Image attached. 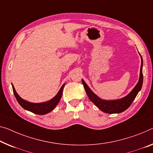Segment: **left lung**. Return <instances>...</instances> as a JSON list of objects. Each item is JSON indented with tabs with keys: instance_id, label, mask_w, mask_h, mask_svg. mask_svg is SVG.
Masks as SVG:
<instances>
[{
	"instance_id": "8db88e82",
	"label": "left lung",
	"mask_w": 153,
	"mask_h": 153,
	"mask_svg": "<svg viewBox=\"0 0 153 153\" xmlns=\"http://www.w3.org/2000/svg\"><path fill=\"white\" fill-rule=\"evenodd\" d=\"M140 55L141 57L142 63H141L139 81H138L137 85L135 86V88L131 90L128 95L122 98H120V99L111 100L102 99V98H100L97 95L95 94L91 91V89L89 88L85 82L84 81V80L82 79V83L83 84L84 88L90 100L101 111L107 113V114H120V113L123 112L126 109H127L130 107V105L132 104L133 101L135 100L136 96L137 95L138 92L142 89L143 84V59L140 54Z\"/></svg>"
}]
</instances>
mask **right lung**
<instances>
[{"label": "right lung", "instance_id": "add662e5", "mask_svg": "<svg viewBox=\"0 0 153 153\" xmlns=\"http://www.w3.org/2000/svg\"><path fill=\"white\" fill-rule=\"evenodd\" d=\"M65 86V83L60 88L59 91L56 94L55 96L51 99L50 100L46 101V102H39V103H35V102H30L29 101H27L23 99L20 97V96L18 94L17 92L14 88V87L12 84V88L13 91V94L15 95L16 100L18 102V103L20 105V106L25 109L29 111L30 112L33 113V114H38V115H44L48 114V113L51 112V111L55 109V107L57 106V104L59 102L62 96L63 93V89Z\"/></svg>", "mask_w": 153, "mask_h": 153}]
</instances>
